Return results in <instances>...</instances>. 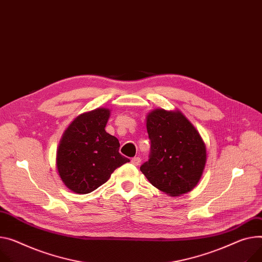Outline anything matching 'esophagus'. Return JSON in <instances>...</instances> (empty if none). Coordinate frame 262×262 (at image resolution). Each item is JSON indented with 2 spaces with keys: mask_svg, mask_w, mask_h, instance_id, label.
<instances>
[{
  "mask_svg": "<svg viewBox=\"0 0 262 262\" xmlns=\"http://www.w3.org/2000/svg\"><path fill=\"white\" fill-rule=\"evenodd\" d=\"M131 163L134 165V166H138L139 163H140V158L139 157H133L131 159Z\"/></svg>",
  "mask_w": 262,
  "mask_h": 262,
  "instance_id": "34e87169",
  "label": "esophagus"
}]
</instances>
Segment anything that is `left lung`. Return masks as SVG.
Returning a JSON list of instances; mask_svg holds the SVG:
<instances>
[{"mask_svg": "<svg viewBox=\"0 0 262 262\" xmlns=\"http://www.w3.org/2000/svg\"><path fill=\"white\" fill-rule=\"evenodd\" d=\"M146 122L151 151L140 171L155 188L170 196L190 192L207 162L206 145L199 132L178 110L155 109Z\"/></svg>", "mask_w": 262, "mask_h": 262, "instance_id": "obj_1", "label": "left lung"}]
</instances>
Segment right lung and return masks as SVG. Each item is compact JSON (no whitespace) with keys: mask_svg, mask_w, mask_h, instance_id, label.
Here are the masks:
<instances>
[{"mask_svg":"<svg viewBox=\"0 0 262 262\" xmlns=\"http://www.w3.org/2000/svg\"><path fill=\"white\" fill-rule=\"evenodd\" d=\"M110 110L97 108L78 115L65 130L56 151V168L65 186L87 194L105 184L130 159L118 152V139L106 132Z\"/></svg>","mask_w":262,"mask_h":262,"instance_id":"add662e5","label":"right lung"}]
</instances>
